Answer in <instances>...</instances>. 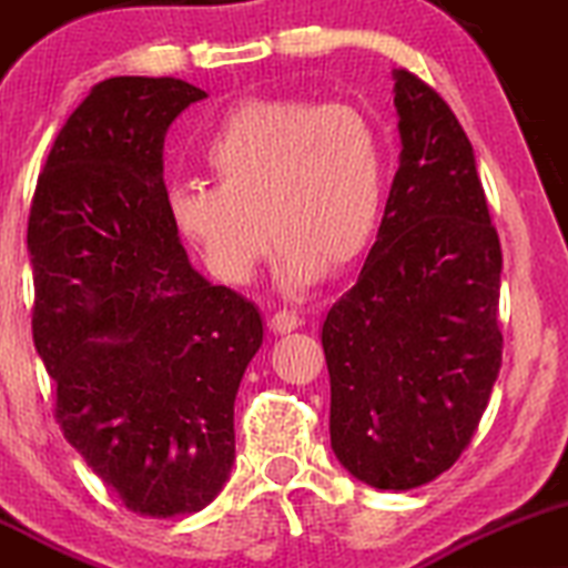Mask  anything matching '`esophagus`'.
Segmentation results:
<instances>
[{"label": "esophagus", "mask_w": 568, "mask_h": 568, "mask_svg": "<svg viewBox=\"0 0 568 568\" xmlns=\"http://www.w3.org/2000/svg\"><path fill=\"white\" fill-rule=\"evenodd\" d=\"M267 324H271V329L276 335H286V333H295V329L303 324V318L297 316L295 311L284 308V311H276V314L271 316V322H267Z\"/></svg>", "instance_id": "obj_1"}]
</instances>
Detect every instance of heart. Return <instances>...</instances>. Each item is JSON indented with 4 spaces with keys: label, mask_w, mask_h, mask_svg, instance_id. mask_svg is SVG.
<instances>
[{
    "label": "heart",
    "mask_w": 568,
    "mask_h": 568,
    "mask_svg": "<svg viewBox=\"0 0 568 568\" xmlns=\"http://www.w3.org/2000/svg\"><path fill=\"white\" fill-rule=\"evenodd\" d=\"M206 165L214 184H169L165 212L222 284H250L271 235L282 284L305 290L352 265L378 231L386 150L354 104L244 101L209 139Z\"/></svg>",
    "instance_id": "heart-1"
}]
</instances>
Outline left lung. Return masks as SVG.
I'll return each instance as SVG.
<instances>
[{
    "label": "left lung",
    "mask_w": 568,
    "mask_h": 568,
    "mask_svg": "<svg viewBox=\"0 0 568 568\" xmlns=\"http://www.w3.org/2000/svg\"><path fill=\"white\" fill-rule=\"evenodd\" d=\"M403 152L359 278L327 311L329 443L356 480L410 490L467 448L501 365V246L450 106L394 69Z\"/></svg>",
    "instance_id": "left-lung-1"
}]
</instances>
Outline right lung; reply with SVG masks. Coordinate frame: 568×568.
I'll use <instances>...</instances> for the list:
<instances>
[{
    "label": "right lung",
    "mask_w": 568,
    "mask_h": 568,
    "mask_svg": "<svg viewBox=\"0 0 568 568\" xmlns=\"http://www.w3.org/2000/svg\"><path fill=\"white\" fill-rule=\"evenodd\" d=\"M206 91L110 78L55 136L29 214L34 346L63 437L131 513L214 501L263 346L254 303L190 265L165 212V131Z\"/></svg>",
    "instance_id": "right-lung-1"
}]
</instances>
